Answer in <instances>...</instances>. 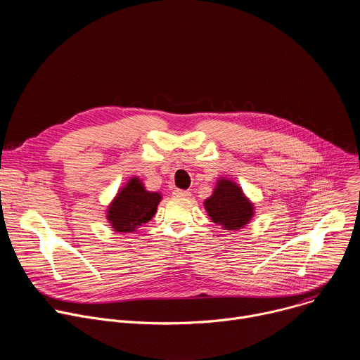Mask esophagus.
I'll list each match as a JSON object with an SVG mask.
<instances>
[{"label":"esophagus","instance_id":"1","mask_svg":"<svg viewBox=\"0 0 360 360\" xmlns=\"http://www.w3.org/2000/svg\"><path fill=\"white\" fill-rule=\"evenodd\" d=\"M176 198H189L191 196V192L189 191H184V189H174L172 192Z\"/></svg>","mask_w":360,"mask_h":360}]
</instances>
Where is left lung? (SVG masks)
Returning <instances> with one entry per match:
<instances>
[{"label":"left lung","instance_id":"8db88e82","mask_svg":"<svg viewBox=\"0 0 360 360\" xmlns=\"http://www.w3.org/2000/svg\"><path fill=\"white\" fill-rule=\"evenodd\" d=\"M205 208L215 224L228 231L245 226L253 215L252 203L243 196L242 189L226 179L218 182L214 195L205 200Z\"/></svg>","mask_w":360,"mask_h":360}]
</instances>
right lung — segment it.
<instances>
[{
  "label": "right lung",
  "mask_w": 360,
  "mask_h": 360,
  "mask_svg": "<svg viewBox=\"0 0 360 360\" xmlns=\"http://www.w3.org/2000/svg\"><path fill=\"white\" fill-rule=\"evenodd\" d=\"M160 200L158 192L145 191L142 182L134 178L111 203L108 221L117 232H132L155 215Z\"/></svg>",
  "instance_id": "add662e5"
}]
</instances>
